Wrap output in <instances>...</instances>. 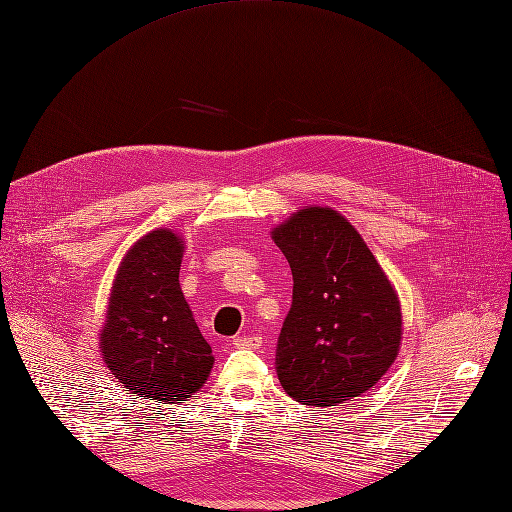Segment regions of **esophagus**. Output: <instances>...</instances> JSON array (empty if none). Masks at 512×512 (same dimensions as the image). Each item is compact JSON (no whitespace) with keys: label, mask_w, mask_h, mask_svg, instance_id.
<instances>
[{"label":"esophagus","mask_w":512,"mask_h":512,"mask_svg":"<svg viewBox=\"0 0 512 512\" xmlns=\"http://www.w3.org/2000/svg\"><path fill=\"white\" fill-rule=\"evenodd\" d=\"M236 347H242V349H259L261 345V337L259 335H244V337H234L232 341Z\"/></svg>","instance_id":"1"}]
</instances>
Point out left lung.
Returning a JSON list of instances; mask_svg holds the SVG:
<instances>
[{"label": "left lung", "mask_w": 512, "mask_h": 512, "mask_svg": "<svg viewBox=\"0 0 512 512\" xmlns=\"http://www.w3.org/2000/svg\"><path fill=\"white\" fill-rule=\"evenodd\" d=\"M293 272L276 370L305 406L353 402L383 379L402 345L397 291L368 244L330 207H303L272 230Z\"/></svg>", "instance_id": "left-lung-1"}]
</instances>
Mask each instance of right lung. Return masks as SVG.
Returning a JSON list of instances; mask_svg holds the SVG:
<instances>
[{
    "label": "right lung",
    "instance_id": "right-lung-1",
    "mask_svg": "<svg viewBox=\"0 0 512 512\" xmlns=\"http://www.w3.org/2000/svg\"><path fill=\"white\" fill-rule=\"evenodd\" d=\"M184 238L157 228L133 242L110 286L102 360L119 383L159 404H184L207 383L211 345L180 286Z\"/></svg>",
    "mask_w": 512,
    "mask_h": 512
}]
</instances>
